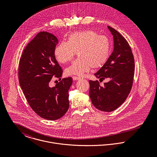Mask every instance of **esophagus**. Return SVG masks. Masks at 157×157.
<instances>
[{"label": "esophagus", "mask_w": 157, "mask_h": 157, "mask_svg": "<svg viewBox=\"0 0 157 157\" xmlns=\"http://www.w3.org/2000/svg\"><path fill=\"white\" fill-rule=\"evenodd\" d=\"M72 79H73L74 80H78L81 79V78L79 77H77V76H73V77H72Z\"/></svg>", "instance_id": "obj_1"}]
</instances>
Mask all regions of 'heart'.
I'll use <instances>...</instances> for the list:
<instances>
[{
  "label": "heart",
  "mask_w": 157,
  "mask_h": 157,
  "mask_svg": "<svg viewBox=\"0 0 157 157\" xmlns=\"http://www.w3.org/2000/svg\"><path fill=\"white\" fill-rule=\"evenodd\" d=\"M111 44L108 38L92 30H84L71 33L67 42H63L54 50L57 60L65 63L72 60L77 52L78 57L66 69L67 75H82L90 67H103L109 59Z\"/></svg>",
  "instance_id": "obj_1"
}]
</instances>
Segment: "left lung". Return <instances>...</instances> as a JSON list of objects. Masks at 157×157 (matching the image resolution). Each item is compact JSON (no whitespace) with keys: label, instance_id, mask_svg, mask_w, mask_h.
Returning <instances> with one entry per match:
<instances>
[{"label":"left lung","instance_id":"8db88e82","mask_svg":"<svg viewBox=\"0 0 157 157\" xmlns=\"http://www.w3.org/2000/svg\"><path fill=\"white\" fill-rule=\"evenodd\" d=\"M113 39V50L106 64L94 75L100 82L108 78L103 86L98 80H90V97L98 110L112 112L126 100L132 86L135 63L131 48L117 31L108 26Z\"/></svg>","mask_w":157,"mask_h":157}]
</instances>
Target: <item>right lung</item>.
<instances>
[{"mask_svg": "<svg viewBox=\"0 0 157 157\" xmlns=\"http://www.w3.org/2000/svg\"><path fill=\"white\" fill-rule=\"evenodd\" d=\"M58 39L42 31L27 45L19 65V81L23 94L32 109L48 120H58L69 108L71 77L61 80L63 70L56 59L54 50ZM61 80L54 87L48 83L52 76Z\"/></svg>", "mask_w": 157, "mask_h": 157, "instance_id": "right-lung-1", "label": "right lung"}]
</instances>
